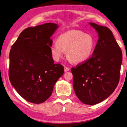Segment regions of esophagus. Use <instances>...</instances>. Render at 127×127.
<instances>
[{"label":"esophagus","instance_id":"1","mask_svg":"<svg viewBox=\"0 0 127 127\" xmlns=\"http://www.w3.org/2000/svg\"><path fill=\"white\" fill-rule=\"evenodd\" d=\"M64 71L65 72L68 71L70 70V68H69V67H67V66H65V65H64Z\"/></svg>","mask_w":127,"mask_h":127}]
</instances>
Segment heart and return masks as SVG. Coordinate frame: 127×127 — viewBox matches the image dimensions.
Listing matches in <instances>:
<instances>
[{
  "instance_id": "heart-1",
  "label": "heart",
  "mask_w": 127,
  "mask_h": 127,
  "mask_svg": "<svg viewBox=\"0 0 127 127\" xmlns=\"http://www.w3.org/2000/svg\"><path fill=\"white\" fill-rule=\"evenodd\" d=\"M95 41L91 34L79 30H71L59 35L50 47L55 61H59L66 52L67 59L73 63H80L90 58L94 51Z\"/></svg>"
}]
</instances>
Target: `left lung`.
I'll list each match as a JSON object with an SVG mask.
<instances>
[{
  "mask_svg": "<svg viewBox=\"0 0 127 127\" xmlns=\"http://www.w3.org/2000/svg\"><path fill=\"white\" fill-rule=\"evenodd\" d=\"M99 35L92 56L72 67L73 87L83 103L94 105L109 97L119 84L121 49L109 28L91 23Z\"/></svg>",
  "mask_w": 127,
  "mask_h": 127,
  "instance_id": "8db88e82",
  "label": "left lung"
}]
</instances>
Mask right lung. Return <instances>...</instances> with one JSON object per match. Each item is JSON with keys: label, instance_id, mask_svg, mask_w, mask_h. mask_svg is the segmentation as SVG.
<instances>
[{"label": "right lung", "instance_id": "add662e5", "mask_svg": "<svg viewBox=\"0 0 127 127\" xmlns=\"http://www.w3.org/2000/svg\"><path fill=\"white\" fill-rule=\"evenodd\" d=\"M57 27L54 23L28 27L11 46L10 81L18 94L31 103L39 104L46 101L64 73V67L54 63L50 52V37Z\"/></svg>", "mask_w": 127, "mask_h": 127}]
</instances>
